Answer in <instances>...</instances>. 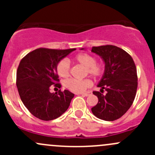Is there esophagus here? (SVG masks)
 I'll return each mask as SVG.
<instances>
[{"mask_svg": "<svg viewBox=\"0 0 155 155\" xmlns=\"http://www.w3.org/2000/svg\"><path fill=\"white\" fill-rule=\"evenodd\" d=\"M82 94V96H85V97H87L89 96V95L91 94V91H88V92H86V93H83V94Z\"/></svg>", "mask_w": 155, "mask_h": 155, "instance_id": "esophagus-1", "label": "esophagus"}]
</instances>
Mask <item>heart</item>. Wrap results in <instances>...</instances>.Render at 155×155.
I'll use <instances>...</instances> for the list:
<instances>
[{
  "label": "heart",
  "mask_w": 155,
  "mask_h": 155,
  "mask_svg": "<svg viewBox=\"0 0 155 155\" xmlns=\"http://www.w3.org/2000/svg\"><path fill=\"white\" fill-rule=\"evenodd\" d=\"M74 61L87 69L88 74L93 77H99L104 73V65L97 64L96 59L94 56L87 53H81L74 58ZM56 71L61 77L66 78L70 74V64L67 60H61L56 66ZM65 85L70 91L74 93H82L87 87L92 85V82L90 79L78 80V79H69L65 83Z\"/></svg>",
  "instance_id": "heart-1"
}]
</instances>
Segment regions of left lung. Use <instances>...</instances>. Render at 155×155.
Returning a JSON list of instances; mask_svg holds the SVG:
<instances>
[{"label":"left lung","mask_w":155,"mask_h":155,"mask_svg":"<svg viewBox=\"0 0 155 155\" xmlns=\"http://www.w3.org/2000/svg\"><path fill=\"white\" fill-rule=\"evenodd\" d=\"M91 51L104 62V73L97 87L101 91H107L106 94L93 92L98 103L91 112L100 119L115 121L126 113L134 101L138 85L136 65L128 53L115 46H94Z\"/></svg>","instance_id":"1"}]
</instances>
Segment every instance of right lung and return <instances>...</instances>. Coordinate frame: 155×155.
Returning <instances> with one entry per match:
<instances>
[{"instance_id":"obj_1","label":"right lung","mask_w":155,"mask_h":155,"mask_svg":"<svg viewBox=\"0 0 155 155\" xmlns=\"http://www.w3.org/2000/svg\"><path fill=\"white\" fill-rule=\"evenodd\" d=\"M76 48L58 50L40 48L25 56L16 73V86L25 107L37 118L51 121L64 113L74 94L68 90L51 93L49 87H61L58 63Z\"/></svg>"}]
</instances>
